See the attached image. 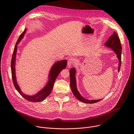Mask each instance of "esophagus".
<instances>
[{
    "label": "esophagus",
    "mask_w": 134,
    "mask_h": 134,
    "mask_svg": "<svg viewBox=\"0 0 134 134\" xmlns=\"http://www.w3.org/2000/svg\"><path fill=\"white\" fill-rule=\"evenodd\" d=\"M74 59L73 58H69V59L68 60V62H67V65H68V67H70L71 66H72L73 65V64H74Z\"/></svg>",
    "instance_id": "1"
}]
</instances>
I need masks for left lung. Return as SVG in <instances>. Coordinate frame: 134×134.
I'll list each match as a JSON object with an SVG mask.
<instances>
[{
    "label": "left lung",
    "mask_w": 134,
    "mask_h": 134,
    "mask_svg": "<svg viewBox=\"0 0 134 134\" xmlns=\"http://www.w3.org/2000/svg\"><path fill=\"white\" fill-rule=\"evenodd\" d=\"M105 46L111 48L116 54L117 58L119 59V66H118V72L120 70L121 66V49L122 47L120 43V40L118 37L117 34L116 32H114L113 34L110 36L107 41L105 42ZM70 87L71 90L75 95V97L80 102H83L87 104H94L99 102L102 99L99 100H88L84 98L80 95L76 87V81L75 78V73L76 70L75 68H72L70 69Z\"/></svg>",
    "instance_id": "1"
}]
</instances>
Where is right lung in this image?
Returning <instances> with one entry per match:
<instances>
[{
    "mask_svg": "<svg viewBox=\"0 0 134 134\" xmlns=\"http://www.w3.org/2000/svg\"><path fill=\"white\" fill-rule=\"evenodd\" d=\"M27 29H25L24 32L20 35L16 43L15 46L12 61H11V70H12V79L13 81L14 85L16 89V90L18 92V93L26 100L31 102H39L42 101L45 99L51 93L52 89L54 86V84L55 83V80L57 76H58L59 74L61 71L62 70L65 69L67 66V60H63L62 61H59L56 62L53 66L52 67V69L50 71L49 75V80L46 86L44 87L41 91H40L39 93H38L35 95L33 96H28L24 94L20 91V89L16 81V78L15 75V60H16V54L17 52V44L20 41V40L24 37V34L26 32Z\"/></svg>",
    "mask_w": 134,
    "mask_h": 134,
    "instance_id": "1",
    "label": "right lung"
}]
</instances>
